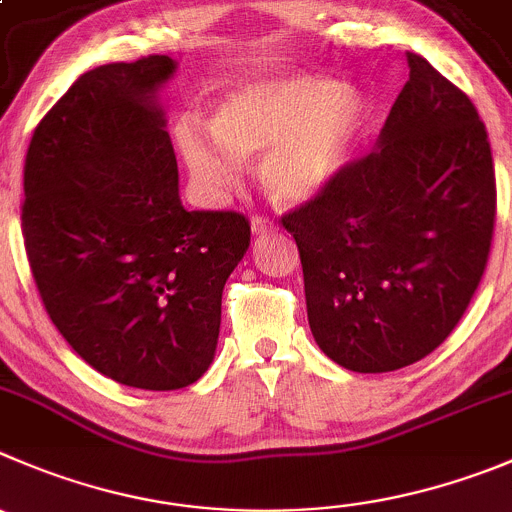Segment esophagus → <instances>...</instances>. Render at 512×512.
I'll return each mask as SVG.
<instances>
[{
	"mask_svg": "<svg viewBox=\"0 0 512 512\" xmlns=\"http://www.w3.org/2000/svg\"><path fill=\"white\" fill-rule=\"evenodd\" d=\"M251 228L256 236H264V233H271L276 231V223L271 221L269 216H261V213H256V216L251 218Z\"/></svg>",
	"mask_w": 512,
	"mask_h": 512,
	"instance_id": "obj_1",
	"label": "esophagus"
}]
</instances>
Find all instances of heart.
<instances>
[{
    "mask_svg": "<svg viewBox=\"0 0 512 512\" xmlns=\"http://www.w3.org/2000/svg\"><path fill=\"white\" fill-rule=\"evenodd\" d=\"M362 118V97L339 90L334 80L271 77L228 92L213 113L211 130L193 118L180 120L175 140L193 180L211 198L236 186L238 158L266 149L261 183L271 196L301 201L337 173Z\"/></svg>",
    "mask_w": 512,
    "mask_h": 512,
    "instance_id": "obj_1",
    "label": "heart"
}]
</instances>
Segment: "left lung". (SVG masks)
<instances>
[{
    "label": "left lung",
    "instance_id": "obj_1",
    "mask_svg": "<svg viewBox=\"0 0 512 512\" xmlns=\"http://www.w3.org/2000/svg\"><path fill=\"white\" fill-rule=\"evenodd\" d=\"M495 211L485 123L460 87L410 52L379 150L281 216L321 352L364 374L435 352L483 279Z\"/></svg>",
    "mask_w": 512,
    "mask_h": 512
}]
</instances>
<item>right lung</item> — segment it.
Segmentation results:
<instances>
[{"label":"right lung","mask_w":512,"mask_h":512,"mask_svg":"<svg viewBox=\"0 0 512 512\" xmlns=\"http://www.w3.org/2000/svg\"><path fill=\"white\" fill-rule=\"evenodd\" d=\"M173 72L165 55L85 72L24 158V251L52 324L92 369L155 392L211 367L223 286L251 241L243 213L180 203L153 102Z\"/></svg>","instance_id":"obj_1"}]
</instances>
